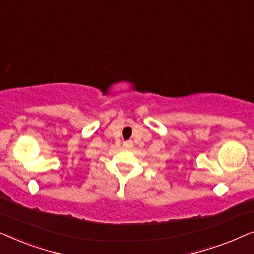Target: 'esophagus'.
<instances>
[{
    "instance_id": "34e87169",
    "label": "esophagus",
    "mask_w": 254,
    "mask_h": 254,
    "mask_svg": "<svg viewBox=\"0 0 254 254\" xmlns=\"http://www.w3.org/2000/svg\"><path fill=\"white\" fill-rule=\"evenodd\" d=\"M124 147L125 148H131V147H133V142H131V141H125L124 142Z\"/></svg>"
}]
</instances>
